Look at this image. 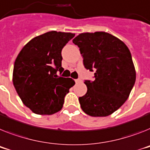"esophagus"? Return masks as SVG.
Instances as JSON below:
<instances>
[{
    "mask_svg": "<svg viewBox=\"0 0 150 150\" xmlns=\"http://www.w3.org/2000/svg\"><path fill=\"white\" fill-rule=\"evenodd\" d=\"M75 82H76V83L81 82V79H75Z\"/></svg>",
    "mask_w": 150,
    "mask_h": 150,
    "instance_id": "1",
    "label": "esophagus"
}]
</instances>
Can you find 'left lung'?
Returning <instances> with one entry per match:
<instances>
[{
	"label": "left lung",
	"instance_id": "left-lung-1",
	"mask_svg": "<svg viewBox=\"0 0 150 150\" xmlns=\"http://www.w3.org/2000/svg\"><path fill=\"white\" fill-rule=\"evenodd\" d=\"M94 81H85L87 93L79 98L82 110L91 117H107L129 98L136 81L131 53L120 39L105 32L83 33L72 40Z\"/></svg>",
	"mask_w": 150,
	"mask_h": 150
}]
</instances>
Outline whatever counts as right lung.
<instances>
[{
	"instance_id": "add662e5",
	"label": "right lung",
	"mask_w": 150,
	"mask_h": 150,
	"mask_svg": "<svg viewBox=\"0 0 150 150\" xmlns=\"http://www.w3.org/2000/svg\"><path fill=\"white\" fill-rule=\"evenodd\" d=\"M75 36L71 33L50 31L25 45L15 60L13 83L21 100L34 114L51 115L62 108L64 98L75 85L63 71L61 52Z\"/></svg>"
}]
</instances>
